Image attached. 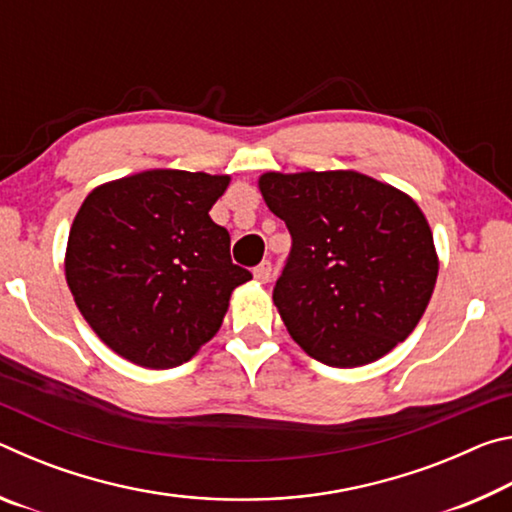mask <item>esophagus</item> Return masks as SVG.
I'll use <instances>...</instances> for the list:
<instances>
[{
    "label": "esophagus",
    "mask_w": 512,
    "mask_h": 512,
    "mask_svg": "<svg viewBox=\"0 0 512 512\" xmlns=\"http://www.w3.org/2000/svg\"><path fill=\"white\" fill-rule=\"evenodd\" d=\"M271 273H273V266H271V262H262L259 266H255V271H253L255 280H257V282H262V284H266L268 280H271Z\"/></svg>",
    "instance_id": "esophagus-1"
}]
</instances>
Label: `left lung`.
I'll return each instance as SVG.
<instances>
[{"label":"left lung","instance_id":"left-lung-1","mask_svg":"<svg viewBox=\"0 0 512 512\" xmlns=\"http://www.w3.org/2000/svg\"><path fill=\"white\" fill-rule=\"evenodd\" d=\"M259 192L291 235L273 302L309 357L366 366L413 332L438 255L411 196L357 171H271Z\"/></svg>","mask_w":512,"mask_h":512}]
</instances>
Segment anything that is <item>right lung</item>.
<instances>
[{
  "label": "right lung",
  "mask_w": 512,
  "mask_h": 512,
  "mask_svg": "<svg viewBox=\"0 0 512 512\" xmlns=\"http://www.w3.org/2000/svg\"><path fill=\"white\" fill-rule=\"evenodd\" d=\"M230 176L153 169L92 189L67 239L76 307L119 357L173 368L219 332L230 293L253 280L210 219Z\"/></svg>",
  "instance_id": "right-lung-1"
}]
</instances>
